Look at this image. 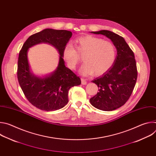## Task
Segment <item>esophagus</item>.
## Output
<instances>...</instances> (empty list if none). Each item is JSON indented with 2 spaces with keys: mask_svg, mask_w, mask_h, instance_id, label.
Instances as JSON below:
<instances>
[{
  "mask_svg": "<svg viewBox=\"0 0 156 156\" xmlns=\"http://www.w3.org/2000/svg\"><path fill=\"white\" fill-rule=\"evenodd\" d=\"M81 83H82V84H84V85L86 84V83H87L86 80H85V79H84V78H81Z\"/></svg>",
  "mask_w": 156,
  "mask_h": 156,
  "instance_id": "1",
  "label": "esophagus"
}]
</instances>
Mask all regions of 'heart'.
<instances>
[{
	"mask_svg": "<svg viewBox=\"0 0 156 156\" xmlns=\"http://www.w3.org/2000/svg\"><path fill=\"white\" fill-rule=\"evenodd\" d=\"M81 55L84 54V64L80 72L84 75L100 76L108 72L113 66L116 58V48L113 42L92 36L80 37L76 41V49L71 44H66L62 55L71 69H75L80 62Z\"/></svg>",
	"mask_w": 156,
	"mask_h": 156,
	"instance_id": "obj_1",
	"label": "heart"
}]
</instances>
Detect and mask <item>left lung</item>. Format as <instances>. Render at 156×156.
Instances as JSON below:
<instances>
[{
    "instance_id": "obj_1",
    "label": "left lung",
    "mask_w": 156,
    "mask_h": 156,
    "mask_svg": "<svg viewBox=\"0 0 156 156\" xmlns=\"http://www.w3.org/2000/svg\"><path fill=\"white\" fill-rule=\"evenodd\" d=\"M92 33L109 38L117 55L111 69L92 81L98 85L99 92L90 99V102L99 110H114L126 102L136 84L138 71L135 55L123 37L108 30Z\"/></svg>"
}]
</instances>
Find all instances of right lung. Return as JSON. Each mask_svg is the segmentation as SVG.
Instances as JSON below:
<instances>
[{
	"instance_id": "right-lung-1",
	"label": "right lung",
	"mask_w": 156,
	"mask_h": 156,
	"mask_svg": "<svg viewBox=\"0 0 156 156\" xmlns=\"http://www.w3.org/2000/svg\"><path fill=\"white\" fill-rule=\"evenodd\" d=\"M72 36V33L69 31L45 29L30 36L20 51L17 68L18 83L28 101L42 110L53 111L63 107L69 102L70 89L81 83L80 77L66 67L63 59V48ZM42 42L52 44L60 54L56 71L42 78L37 77L30 72L27 58L28 49Z\"/></svg>"
}]
</instances>
